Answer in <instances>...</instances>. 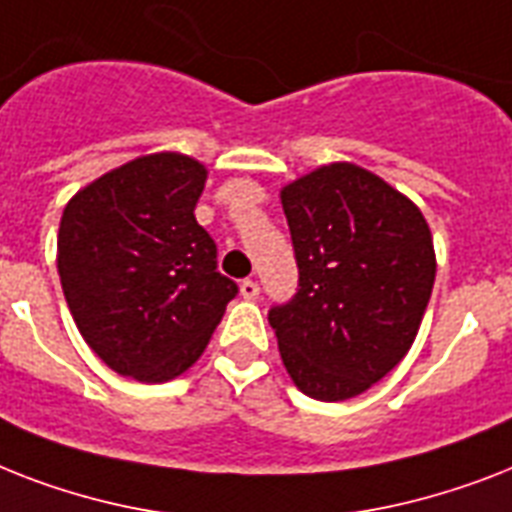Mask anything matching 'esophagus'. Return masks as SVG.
<instances>
[{
    "instance_id": "34e87169",
    "label": "esophagus",
    "mask_w": 512,
    "mask_h": 512,
    "mask_svg": "<svg viewBox=\"0 0 512 512\" xmlns=\"http://www.w3.org/2000/svg\"><path fill=\"white\" fill-rule=\"evenodd\" d=\"M241 295L247 297V300H255L260 295V284L255 279H244L241 281Z\"/></svg>"
}]
</instances>
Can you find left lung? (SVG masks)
I'll return each instance as SVG.
<instances>
[{"mask_svg":"<svg viewBox=\"0 0 512 512\" xmlns=\"http://www.w3.org/2000/svg\"><path fill=\"white\" fill-rule=\"evenodd\" d=\"M300 289L268 313L305 396L345 401L409 353L436 281L428 220L409 196L350 162L281 188Z\"/></svg>","mask_w":512,"mask_h":512,"instance_id":"left-lung-1","label":"left lung"}]
</instances>
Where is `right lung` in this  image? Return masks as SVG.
Instances as JSON below:
<instances>
[{"label": "right lung", "mask_w": 512, "mask_h": 512, "mask_svg": "<svg viewBox=\"0 0 512 512\" xmlns=\"http://www.w3.org/2000/svg\"><path fill=\"white\" fill-rule=\"evenodd\" d=\"M204 183V164L162 151L100 175L63 209L58 273L68 311L116 374L180 377L239 295L193 215Z\"/></svg>", "instance_id": "add662e5"}]
</instances>
